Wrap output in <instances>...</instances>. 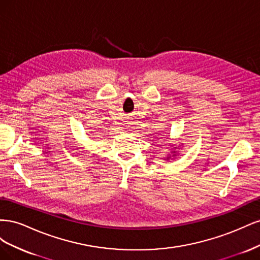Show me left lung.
<instances>
[{"label": "left lung", "mask_w": 260, "mask_h": 260, "mask_svg": "<svg viewBox=\"0 0 260 260\" xmlns=\"http://www.w3.org/2000/svg\"><path fill=\"white\" fill-rule=\"evenodd\" d=\"M175 148H177V147H175ZM170 153H174V154H172V157H175V156H177V152L176 151H171ZM168 155H170V154H168ZM171 158V155L170 156H167L166 157V158H164V159H166V160H169Z\"/></svg>", "instance_id": "obj_1"}]
</instances>
